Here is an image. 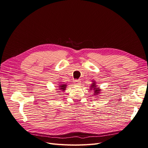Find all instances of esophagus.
<instances>
[{
	"mask_svg": "<svg viewBox=\"0 0 148 148\" xmlns=\"http://www.w3.org/2000/svg\"><path fill=\"white\" fill-rule=\"evenodd\" d=\"M80 80H74V84L75 85H80Z\"/></svg>",
	"mask_w": 148,
	"mask_h": 148,
	"instance_id": "1",
	"label": "esophagus"
}]
</instances>
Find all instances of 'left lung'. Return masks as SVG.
Instances as JSON below:
<instances>
[{
  "mask_svg": "<svg viewBox=\"0 0 148 148\" xmlns=\"http://www.w3.org/2000/svg\"><path fill=\"white\" fill-rule=\"evenodd\" d=\"M92 84H93V85H91V88H90V89H94V92H95L94 94H96V95L98 94V93L100 92H99L100 90H99L98 88H97V87H96V86H95V83H92Z\"/></svg>",
  "mask_w": 148,
  "mask_h": 148,
  "instance_id": "obj_1",
  "label": "left lung"
}]
</instances>
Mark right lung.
Returning <instances> with one entry per match:
<instances>
[{"mask_svg": "<svg viewBox=\"0 0 148 148\" xmlns=\"http://www.w3.org/2000/svg\"><path fill=\"white\" fill-rule=\"evenodd\" d=\"M66 86V84H60V85H59V89H61L62 91H64V90H65Z\"/></svg>", "mask_w": 148, "mask_h": 148, "instance_id": "add662e5", "label": "right lung"}]
</instances>
